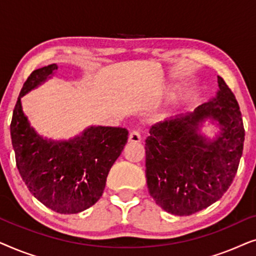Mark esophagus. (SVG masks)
Wrapping results in <instances>:
<instances>
[{"label":"esophagus","instance_id":"1","mask_svg":"<svg viewBox=\"0 0 256 256\" xmlns=\"http://www.w3.org/2000/svg\"><path fill=\"white\" fill-rule=\"evenodd\" d=\"M129 141L130 142H140L141 141V132L138 129H135V130L130 132V134H129Z\"/></svg>","mask_w":256,"mask_h":256}]
</instances>
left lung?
I'll return each mask as SVG.
<instances>
[{"label":"left lung","mask_w":256,"mask_h":256,"mask_svg":"<svg viewBox=\"0 0 256 256\" xmlns=\"http://www.w3.org/2000/svg\"><path fill=\"white\" fill-rule=\"evenodd\" d=\"M216 96L192 113L150 128L146 140L149 194L164 211L190 216L219 200L232 184L242 155L244 129L239 104L222 76ZM210 120L214 138L201 134Z\"/></svg>","instance_id":"8db88e82"}]
</instances>
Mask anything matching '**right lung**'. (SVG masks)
I'll list each match as a JSON object with an SVG mask.
<instances>
[{"label": "right lung", "instance_id": "add662e5", "mask_svg": "<svg viewBox=\"0 0 256 256\" xmlns=\"http://www.w3.org/2000/svg\"><path fill=\"white\" fill-rule=\"evenodd\" d=\"M57 70V64H51L29 76L14 110L10 134L17 169L34 197L52 211L73 214L90 208L102 196L108 172L127 143L128 130L90 126L70 140L38 134L24 114L20 99Z\"/></svg>", "mask_w": 256, "mask_h": 256}]
</instances>
